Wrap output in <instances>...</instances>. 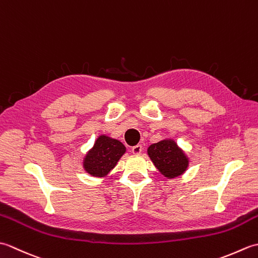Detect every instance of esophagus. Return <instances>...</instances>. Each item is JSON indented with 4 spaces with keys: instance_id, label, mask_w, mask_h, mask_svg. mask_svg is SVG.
<instances>
[{
    "instance_id": "esophagus-1",
    "label": "esophagus",
    "mask_w": 258,
    "mask_h": 258,
    "mask_svg": "<svg viewBox=\"0 0 258 258\" xmlns=\"http://www.w3.org/2000/svg\"><path fill=\"white\" fill-rule=\"evenodd\" d=\"M142 151H143V146H142L141 144H138V145L132 147L133 154H140V153H142Z\"/></svg>"
}]
</instances>
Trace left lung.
Masks as SVG:
<instances>
[{
    "instance_id": "8db88e82",
    "label": "left lung",
    "mask_w": 258,
    "mask_h": 258,
    "mask_svg": "<svg viewBox=\"0 0 258 258\" xmlns=\"http://www.w3.org/2000/svg\"><path fill=\"white\" fill-rule=\"evenodd\" d=\"M147 153L156 168L166 177H176L188 166L187 158L172 140L152 144Z\"/></svg>"
}]
</instances>
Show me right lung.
Returning <instances> with one entry per match:
<instances>
[{
  "mask_svg": "<svg viewBox=\"0 0 258 258\" xmlns=\"http://www.w3.org/2000/svg\"><path fill=\"white\" fill-rule=\"evenodd\" d=\"M124 153L125 146L119 141L100 136L85 156V171L93 176H104L116 165Z\"/></svg>",
  "mask_w": 258,
  "mask_h": 258,
  "instance_id": "1",
  "label": "right lung"
}]
</instances>
